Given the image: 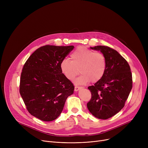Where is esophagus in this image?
<instances>
[{"mask_svg": "<svg viewBox=\"0 0 148 148\" xmlns=\"http://www.w3.org/2000/svg\"><path fill=\"white\" fill-rule=\"evenodd\" d=\"M82 88H83L81 87V86H75V88H74V90H75V91H78V90H79L80 89H82Z\"/></svg>", "mask_w": 148, "mask_h": 148, "instance_id": "34e87169", "label": "esophagus"}]
</instances>
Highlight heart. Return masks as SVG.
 Returning <instances> with one entry per match:
<instances>
[{"label":"heart","instance_id":"1","mask_svg":"<svg viewBox=\"0 0 148 148\" xmlns=\"http://www.w3.org/2000/svg\"><path fill=\"white\" fill-rule=\"evenodd\" d=\"M71 60L64 58L60 63L62 73L69 80L79 74L77 84H86L92 81L95 83L101 79L107 69V60L102 53L95 52L84 47H79L70 55Z\"/></svg>","mask_w":148,"mask_h":148}]
</instances>
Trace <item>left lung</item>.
Listing matches in <instances>:
<instances>
[{
    "label": "left lung",
    "mask_w": 148,
    "mask_h": 148,
    "mask_svg": "<svg viewBox=\"0 0 148 148\" xmlns=\"http://www.w3.org/2000/svg\"><path fill=\"white\" fill-rule=\"evenodd\" d=\"M90 49L99 50L104 54L107 69L101 79L88 87L92 97L87 107L95 117L107 119L118 113L125 106L133 88L132 74L127 61L116 50L104 45Z\"/></svg>",
    "instance_id": "obj_1"
}]
</instances>
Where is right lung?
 Masks as SVG:
<instances>
[{
	"label": "right lung",
	"instance_id": "right-lung-1",
	"mask_svg": "<svg viewBox=\"0 0 148 148\" xmlns=\"http://www.w3.org/2000/svg\"><path fill=\"white\" fill-rule=\"evenodd\" d=\"M74 47H41L23 66L20 94L29 113L39 119L55 120L63 110L67 98L73 94L74 85L62 73L60 63Z\"/></svg>",
	"mask_w": 148,
	"mask_h": 148
}]
</instances>
